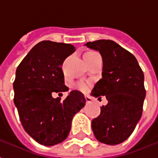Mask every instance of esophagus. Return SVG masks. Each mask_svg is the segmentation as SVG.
Listing matches in <instances>:
<instances>
[{
	"label": "esophagus",
	"mask_w": 158,
	"mask_h": 158,
	"mask_svg": "<svg viewBox=\"0 0 158 158\" xmlns=\"http://www.w3.org/2000/svg\"><path fill=\"white\" fill-rule=\"evenodd\" d=\"M85 101L87 103H90L91 102H92V98H91V97H89V96H85Z\"/></svg>",
	"instance_id": "1"
}]
</instances>
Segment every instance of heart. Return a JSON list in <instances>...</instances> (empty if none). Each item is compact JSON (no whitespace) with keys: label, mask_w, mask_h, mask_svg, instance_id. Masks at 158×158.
Masks as SVG:
<instances>
[{"label":"heart","mask_w":158,"mask_h":158,"mask_svg":"<svg viewBox=\"0 0 158 158\" xmlns=\"http://www.w3.org/2000/svg\"><path fill=\"white\" fill-rule=\"evenodd\" d=\"M96 56H100V55L97 52H88L84 55V57H89V58H93V57H96ZM73 87H74V89H78V90L85 92L89 89V85L85 81H79L76 83Z\"/></svg>","instance_id":"obj_1"}]
</instances>
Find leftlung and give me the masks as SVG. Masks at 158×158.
Masks as SVG:
<instances>
[{
    "mask_svg": "<svg viewBox=\"0 0 158 158\" xmlns=\"http://www.w3.org/2000/svg\"><path fill=\"white\" fill-rule=\"evenodd\" d=\"M85 45L99 52L103 62L102 77L90 95L105 96L108 102L91 122L93 133L100 142L118 145L129 138L142 115L144 73L135 56L116 42L99 40Z\"/></svg>",
    "mask_w": 158,
    "mask_h": 158,
    "instance_id": "left-lung-1",
    "label": "left lung"
}]
</instances>
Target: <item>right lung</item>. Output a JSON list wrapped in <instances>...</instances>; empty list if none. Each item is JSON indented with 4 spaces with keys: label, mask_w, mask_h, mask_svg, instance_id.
<instances>
[{
    "label": "right lung",
    "mask_w": 158,
    "mask_h": 158,
    "mask_svg": "<svg viewBox=\"0 0 158 158\" xmlns=\"http://www.w3.org/2000/svg\"><path fill=\"white\" fill-rule=\"evenodd\" d=\"M75 52L73 45L44 40L23 59L13 83L14 104L26 132L43 146L62 142L71 129L73 116L85 105V98L72 90L64 101L52 94L69 90L62 63Z\"/></svg>",
    "instance_id": "right-lung-1"
}]
</instances>
